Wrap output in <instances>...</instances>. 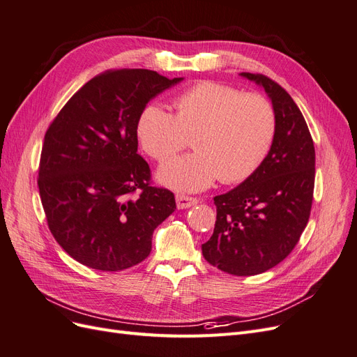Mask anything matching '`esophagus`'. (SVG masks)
Segmentation results:
<instances>
[{
    "instance_id": "esophagus-1",
    "label": "esophagus",
    "mask_w": 357,
    "mask_h": 357,
    "mask_svg": "<svg viewBox=\"0 0 357 357\" xmlns=\"http://www.w3.org/2000/svg\"><path fill=\"white\" fill-rule=\"evenodd\" d=\"M176 202H177V208L185 210V208L193 207V205H197V204H198V199H197V198H192V197L177 195V197H176Z\"/></svg>"
}]
</instances>
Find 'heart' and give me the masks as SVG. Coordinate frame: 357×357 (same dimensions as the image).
I'll use <instances>...</instances> for the list:
<instances>
[{
    "label": "heart",
    "mask_w": 357,
    "mask_h": 357,
    "mask_svg": "<svg viewBox=\"0 0 357 357\" xmlns=\"http://www.w3.org/2000/svg\"><path fill=\"white\" fill-rule=\"evenodd\" d=\"M135 134L144 152L165 162L192 138L195 152L171 159L158 171L162 185L199 192L220 177L240 183L253 176L275 137L271 102L218 82H199L174 98V114L158 102L139 112Z\"/></svg>",
    "instance_id": "b5f03b06"
}]
</instances>
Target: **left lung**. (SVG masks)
Returning <instances> with one entry per match:
<instances>
[{
	"mask_svg": "<svg viewBox=\"0 0 357 357\" xmlns=\"http://www.w3.org/2000/svg\"><path fill=\"white\" fill-rule=\"evenodd\" d=\"M241 75L268 93L275 137L253 176L214 197L218 218L202 255L220 271L245 277L271 269L299 241L310 219L316 152L304 116L282 86L264 74Z\"/></svg>",
	"mask_w": 357,
	"mask_h": 357,
	"instance_id": "1",
	"label": "left lung"
}]
</instances>
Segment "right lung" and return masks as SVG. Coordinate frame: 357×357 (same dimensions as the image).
Listing matches in <instances>:
<instances>
[{"label":"right lung","instance_id":"1","mask_svg":"<svg viewBox=\"0 0 357 357\" xmlns=\"http://www.w3.org/2000/svg\"><path fill=\"white\" fill-rule=\"evenodd\" d=\"M183 79L142 68L109 70L75 92L47 129L38 189L52 235L73 259L122 271L150 255L174 193L150 185L137 153L143 107Z\"/></svg>","mask_w":357,"mask_h":357}]
</instances>
